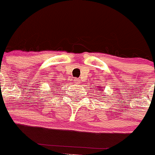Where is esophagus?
<instances>
[{
    "label": "esophagus",
    "mask_w": 155,
    "mask_h": 155,
    "mask_svg": "<svg viewBox=\"0 0 155 155\" xmlns=\"http://www.w3.org/2000/svg\"><path fill=\"white\" fill-rule=\"evenodd\" d=\"M79 79H76V84H79Z\"/></svg>",
    "instance_id": "34e87169"
}]
</instances>
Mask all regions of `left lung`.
Segmentation results:
<instances>
[{"label":"left lung","mask_w":155,"mask_h":155,"mask_svg":"<svg viewBox=\"0 0 155 155\" xmlns=\"http://www.w3.org/2000/svg\"><path fill=\"white\" fill-rule=\"evenodd\" d=\"M102 88H100V90H102Z\"/></svg>","instance_id":"8db88e82"}]
</instances>
